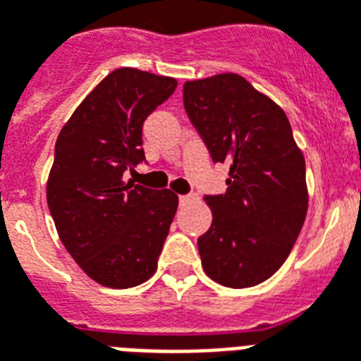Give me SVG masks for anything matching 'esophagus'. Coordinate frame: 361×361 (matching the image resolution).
<instances>
[{
    "mask_svg": "<svg viewBox=\"0 0 361 361\" xmlns=\"http://www.w3.org/2000/svg\"><path fill=\"white\" fill-rule=\"evenodd\" d=\"M190 200H192V195H178V201H180V203H188Z\"/></svg>",
    "mask_w": 361,
    "mask_h": 361,
    "instance_id": "1",
    "label": "esophagus"
}]
</instances>
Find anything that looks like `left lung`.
<instances>
[{"mask_svg": "<svg viewBox=\"0 0 361 361\" xmlns=\"http://www.w3.org/2000/svg\"><path fill=\"white\" fill-rule=\"evenodd\" d=\"M184 109L212 161L230 164L226 194L205 195L201 265L228 288L256 286L294 247L307 214L305 160L286 114L241 75L188 80Z\"/></svg>", "mask_w": 361, "mask_h": 361, "instance_id": "1", "label": "left lung"}]
</instances>
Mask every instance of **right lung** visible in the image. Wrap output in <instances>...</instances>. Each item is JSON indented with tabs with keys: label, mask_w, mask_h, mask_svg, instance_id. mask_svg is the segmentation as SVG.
<instances>
[{
	"label": "right lung",
	"mask_w": 361,
	"mask_h": 361,
	"mask_svg": "<svg viewBox=\"0 0 361 361\" xmlns=\"http://www.w3.org/2000/svg\"><path fill=\"white\" fill-rule=\"evenodd\" d=\"M177 88L171 77L114 69L61 128L47 183L56 230L86 275L107 288L149 281L177 212L171 190L124 173L145 160L142 122Z\"/></svg>",
	"instance_id": "right-lung-1"
}]
</instances>
